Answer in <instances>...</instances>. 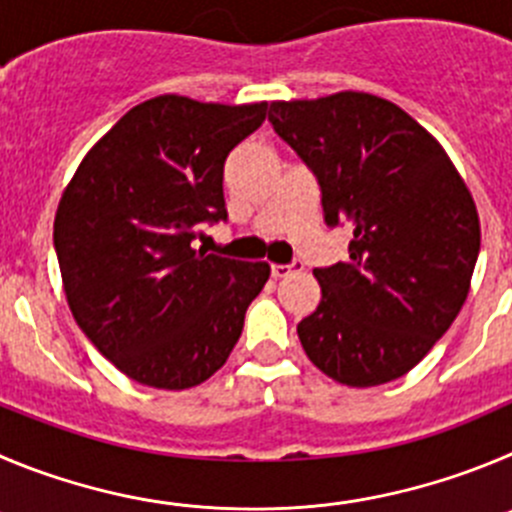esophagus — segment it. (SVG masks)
<instances>
[{"instance_id": "34e87169", "label": "esophagus", "mask_w": 512, "mask_h": 512, "mask_svg": "<svg viewBox=\"0 0 512 512\" xmlns=\"http://www.w3.org/2000/svg\"><path fill=\"white\" fill-rule=\"evenodd\" d=\"M295 267H300L298 262H293V265H270V272H272V278L278 280V278H288Z\"/></svg>"}]
</instances>
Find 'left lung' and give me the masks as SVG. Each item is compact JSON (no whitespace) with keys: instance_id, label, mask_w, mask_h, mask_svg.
I'll return each instance as SVG.
<instances>
[{"instance_id":"obj_1","label":"left lung","mask_w":512,"mask_h":512,"mask_svg":"<svg viewBox=\"0 0 512 512\" xmlns=\"http://www.w3.org/2000/svg\"><path fill=\"white\" fill-rule=\"evenodd\" d=\"M270 123L321 184L328 227L353 232L348 260L315 267L321 303L298 323L318 369L346 386L412 371L470 293L480 217L437 138L371 93L275 100Z\"/></svg>"}]
</instances>
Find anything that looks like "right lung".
<instances>
[{"instance_id":"1","label":"right lung","mask_w":512,"mask_h":512,"mask_svg":"<svg viewBox=\"0 0 512 512\" xmlns=\"http://www.w3.org/2000/svg\"><path fill=\"white\" fill-rule=\"evenodd\" d=\"M267 103L159 95L105 133L62 191L55 252L75 321L128 379L191 389L224 366L267 262L194 250L227 219L224 161Z\"/></svg>"}]
</instances>
